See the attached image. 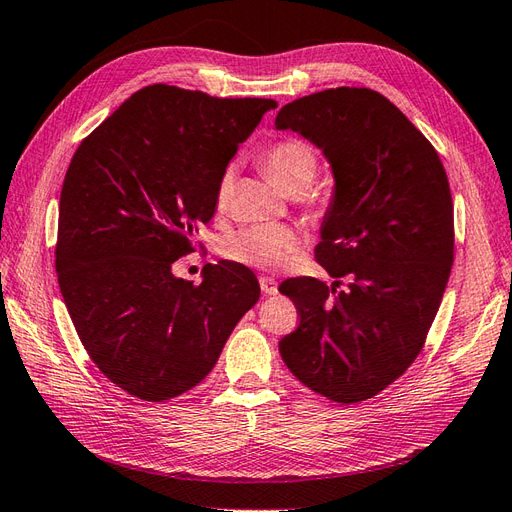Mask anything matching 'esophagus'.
<instances>
[{
    "label": "esophagus",
    "instance_id": "obj_1",
    "mask_svg": "<svg viewBox=\"0 0 512 512\" xmlns=\"http://www.w3.org/2000/svg\"><path fill=\"white\" fill-rule=\"evenodd\" d=\"M260 290L262 295H275L278 293V282L273 278H260Z\"/></svg>",
    "mask_w": 512,
    "mask_h": 512
}]
</instances>
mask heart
Masks as SVG:
<instances>
[{"instance_id": "obj_1", "label": "heart", "mask_w": 512, "mask_h": 512, "mask_svg": "<svg viewBox=\"0 0 512 512\" xmlns=\"http://www.w3.org/2000/svg\"><path fill=\"white\" fill-rule=\"evenodd\" d=\"M262 165L273 178V183L286 196H306L312 189L316 172H319V157L316 150L297 137L275 142L262 155ZM232 189V172H226L219 178L217 185V206L224 209L230 198ZM301 247V234L290 226H250L241 228L224 241V254L241 262L247 267L256 269H278L293 258V254Z\"/></svg>"}]
</instances>
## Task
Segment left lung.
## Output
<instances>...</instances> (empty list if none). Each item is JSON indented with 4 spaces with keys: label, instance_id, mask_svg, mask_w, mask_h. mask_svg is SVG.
Returning a JSON list of instances; mask_svg holds the SVG:
<instances>
[{
    "label": "left lung",
    "instance_id": "obj_1",
    "mask_svg": "<svg viewBox=\"0 0 512 512\" xmlns=\"http://www.w3.org/2000/svg\"><path fill=\"white\" fill-rule=\"evenodd\" d=\"M275 129L312 142L334 174L314 252L336 280L280 284L299 312L280 353L306 388L359 403L413 364L439 310L454 260L448 176L431 142L368 88L301 96Z\"/></svg>",
    "mask_w": 512,
    "mask_h": 512
}]
</instances>
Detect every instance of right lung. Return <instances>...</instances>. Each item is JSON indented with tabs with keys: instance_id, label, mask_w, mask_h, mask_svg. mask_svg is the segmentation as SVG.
<instances>
[{
	"instance_id": "add662e5",
	"label": "right lung",
	"mask_w": 512,
	"mask_h": 512,
	"mask_svg": "<svg viewBox=\"0 0 512 512\" xmlns=\"http://www.w3.org/2000/svg\"><path fill=\"white\" fill-rule=\"evenodd\" d=\"M278 103L217 99L155 84L137 90L73 155L60 196L55 271L77 336L118 388L148 403L209 375L260 297L232 260L196 286L174 260L215 215L230 159Z\"/></svg>"
}]
</instances>
